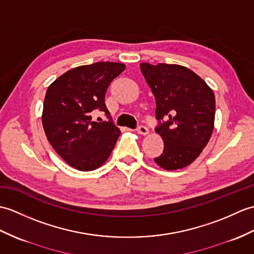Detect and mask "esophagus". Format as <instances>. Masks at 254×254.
<instances>
[{"label": "esophagus", "mask_w": 254, "mask_h": 254, "mask_svg": "<svg viewBox=\"0 0 254 254\" xmlns=\"http://www.w3.org/2000/svg\"><path fill=\"white\" fill-rule=\"evenodd\" d=\"M136 131H137L138 134H141V135L148 134V128H147L145 126H138L137 128H136Z\"/></svg>", "instance_id": "esophagus-1"}]
</instances>
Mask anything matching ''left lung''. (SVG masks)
Returning <instances> with one entry per match:
<instances>
[{
    "label": "left lung",
    "instance_id": "1",
    "mask_svg": "<svg viewBox=\"0 0 254 254\" xmlns=\"http://www.w3.org/2000/svg\"><path fill=\"white\" fill-rule=\"evenodd\" d=\"M156 99V132L164 141L155 161L168 171L183 169L196 159L214 127L215 97L209 85L180 64H139Z\"/></svg>",
    "mask_w": 254,
    "mask_h": 254
}]
</instances>
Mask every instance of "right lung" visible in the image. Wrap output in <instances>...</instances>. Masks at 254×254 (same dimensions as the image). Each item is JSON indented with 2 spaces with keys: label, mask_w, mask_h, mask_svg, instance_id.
<instances>
[{
  "label": "right lung",
  "mask_w": 254,
  "mask_h": 254,
  "mask_svg": "<svg viewBox=\"0 0 254 254\" xmlns=\"http://www.w3.org/2000/svg\"><path fill=\"white\" fill-rule=\"evenodd\" d=\"M126 64L99 62L73 68L49 86L42 123L53 148L79 171L99 168L115 148L120 129L111 121L105 94ZM94 110L103 111L108 122L91 120Z\"/></svg>",
  "instance_id": "1"
}]
</instances>
